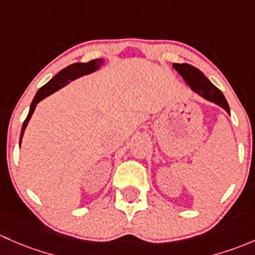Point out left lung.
<instances>
[{"label":"left lung","mask_w":255,"mask_h":255,"mask_svg":"<svg viewBox=\"0 0 255 255\" xmlns=\"http://www.w3.org/2000/svg\"><path fill=\"white\" fill-rule=\"evenodd\" d=\"M173 67L177 70V72L182 76L183 80L195 93H198L206 101L220 106L230 114V106L226 101L224 93L219 88L215 87L200 70L189 64H173Z\"/></svg>","instance_id":"8db88e82"}]
</instances>
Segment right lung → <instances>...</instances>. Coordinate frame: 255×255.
<instances>
[{"instance_id":"obj_1","label":"right lung","mask_w":255,"mask_h":255,"mask_svg":"<svg viewBox=\"0 0 255 255\" xmlns=\"http://www.w3.org/2000/svg\"><path fill=\"white\" fill-rule=\"evenodd\" d=\"M103 62H104L103 59H96V60H91L89 62H76V64L70 65V66H67L66 69L60 71V72L57 73L55 77H52L46 85H44L43 87L39 89V91L36 92L35 97H34L33 102H31L27 119H25L24 123H23L22 131H20V137H19V146H20V142H22L23 133H24L25 128H27L28 123H29L34 110H35L36 104H38L40 101H43L44 98H46V97L50 96V94L54 93V92L59 91L60 88L66 86L70 81H73L76 80V78L82 77V76L88 75V73H92L96 70H98L99 67H101V65H103Z\"/></svg>"}]
</instances>
